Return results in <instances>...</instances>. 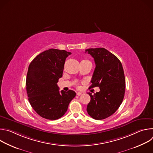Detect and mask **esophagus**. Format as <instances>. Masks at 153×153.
<instances>
[{
	"label": "esophagus",
	"instance_id": "obj_1",
	"mask_svg": "<svg viewBox=\"0 0 153 153\" xmlns=\"http://www.w3.org/2000/svg\"><path fill=\"white\" fill-rule=\"evenodd\" d=\"M82 92H77V96H80V95H82Z\"/></svg>",
	"mask_w": 153,
	"mask_h": 153
}]
</instances>
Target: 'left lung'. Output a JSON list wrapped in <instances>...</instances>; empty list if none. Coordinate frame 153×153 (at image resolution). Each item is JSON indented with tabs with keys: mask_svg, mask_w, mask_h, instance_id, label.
I'll use <instances>...</instances> for the list:
<instances>
[{
	"mask_svg": "<svg viewBox=\"0 0 153 153\" xmlns=\"http://www.w3.org/2000/svg\"><path fill=\"white\" fill-rule=\"evenodd\" d=\"M94 59L96 68L91 88L98 86L100 91L90 96L87 105L88 114L96 120H102L113 114L121 105L125 89L122 65L113 54L103 48L85 50Z\"/></svg>",
	"mask_w": 153,
	"mask_h": 153,
	"instance_id": "8db88e82",
	"label": "left lung"
}]
</instances>
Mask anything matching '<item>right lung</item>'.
<instances>
[{"label": "right lung", "instance_id": "1", "mask_svg": "<svg viewBox=\"0 0 153 153\" xmlns=\"http://www.w3.org/2000/svg\"><path fill=\"white\" fill-rule=\"evenodd\" d=\"M71 54L65 50L50 49L37 55L29 65L26 79L28 100L43 118H60L76 96L73 90L60 92L57 84L62 76L65 60Z\"/></svg>", "mask_w": 153, "mask_h": 153}]
</instances>
